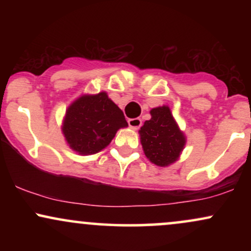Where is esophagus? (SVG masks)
<instances>
[{
	"mask_svg": "<svg viewBox=\"0 0 251 251\" xmlns=\"http://www.w3.org/2000/svg\"><path fill=\"white\" fill-rule=\"evenodd\" d=\"M128 126L132 129H138L142 126V119L139 118H133V119H128Z\"/></svg>",
	"mask_w": 251,
	"mask_h": 251,
	"instance_id": "34e87169",
	"label": "esophagus"
}]
</instances>
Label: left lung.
I'll list each match as a JSON object with an SVG mask.
<instances>
[{
  "mask_svg": "<svg viewBox=\"0 0 251 251\" xmlns=\"http://www.w3.org/2000/svg\"><path fill=\"white\" fill-rule=\"evenodd\" d=\"M151 119L139 129L140 143L146 158L154 165L166 168L179 159L186 137L178 126L169 106L163 105L150 111Z\"/></svg>",
  "mask_w": 251,
  "mask_h": 251,
  "instance_id": "1",
  "label": "left lung"
}]
</instances>
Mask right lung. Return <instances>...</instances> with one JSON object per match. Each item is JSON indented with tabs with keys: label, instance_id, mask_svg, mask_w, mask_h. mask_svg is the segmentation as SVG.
Returning a JSON list of instances; mask_svg holds the SVG:
<instances>
[{
	"label": "right lung",
	"instance_id": "obj_1",
	"mask_svg": "<svg viewBox=\"0 0 251 251\" xmlns=\"http://www.w3.org/2000/svg\"><path fill=\"white\" fill-rule=\"evenodd\" d=\"M128 124L123 111L106 92L82 94L68 106L61 131L66 143L80 155L96 154L106 146L120 128Z\"/></svg>",
	"mask_w": 251,
	"mask_h": 251
}]
</instances>
